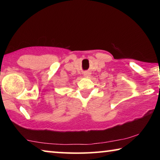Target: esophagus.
I'll use <instances>...</instances> for the list:
<instances>
[{
    "instance_id": "obj_1",
    "label": "esophagus",
    "mask_w": 160,
    "mask_h": 160,
    "mask_svg": "<svg viewBox=\"0 0 160 160\" xmlns=\"http://www.w3.org/2000/svg\"><path fill=\"white\" fill-rule=\"evenodd\" d=\"M83 75H84V76H85V77H89L90 75V72H89L87 71V72H84Z\"/></svg>"
}]
</instances>
